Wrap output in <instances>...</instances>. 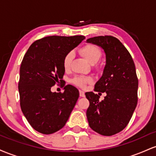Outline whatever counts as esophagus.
<instances>
[{"label":"esophagus","mask_w":156,"mask_h":156,"mask_svg":"<svg viewBox=\"0 0 156 156\" xmlns=\"http://www.w3.org/2000/svg\"><path fill=\"white\" fill-rule=\"evenodd\" d=\"M79 93H80V97H82V98H84V97H85V93H84L83 91L80 90Z\"/></svg>","instance_id":"obj_1"}]
</instances>
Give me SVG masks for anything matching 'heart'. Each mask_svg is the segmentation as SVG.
<instances>
[{
    "mask_svg": "<svg viewBox=\"0 0 156 156\" xmlns=\"http://www.w3.org/2000/svg\"><path fill=\"white\" fill-rule=\"evenodd\" d=\"M80 53L84 58L87 59V62L91 64H96L98 61L101 58L102 53L101 49L98 47V46L94 45L92 44H88L87 45L83 46V48L80 49ZM73 57V52H69L64 57L63 61V66L64 69L67 70L70 67L71 62H72ZM92 82V78H89V77H81L78 76L76 77L73 80V83L77 87H85L86 84Z\"/></svg>",
    "mask_w": 156,
    "mask_h": 156,
    "instance_id": "heart-1",
    "label": "heart"
}]
</instances>
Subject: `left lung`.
Segmentation results:
<instances>
[{
	"label": "left lung",
	"mask_w": 156,
	"mask_h": 156,
	"mask_svg": "<svg viewBox=\"0 0 156 156\" xmlns=\"http://www.w3.org/2000/svg\"><path fill=\"white\" fill-rule=\"evenodd\" d=\"M87 42L99 46L105 52V65L94 91L106 93L102 101L98 94L86 93L89 101L87 119L93 130L109 136L124 129L136 107L139 82L135 64L129 52L116 37L100 36L88 39Z\"/></svg>",
	"instance_id": "1"
}]
</instances>
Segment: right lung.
<instances>
[{
  "label": "right lung",
  "mask_w": 156,
  "mask_h": 156,
  "mask_svg": "<svg viewBox=\"0 0 156 156\" xmlns=\"http://www.w3.org/2000/svg\"><path fill=\"white\" fill-rule=\"evenodd\" d=\"M84 39L83 36L44 37L35 41L23 57L18 83L20 107L39 133L51 134L62 129L76 105L79 97L76 87L65 86L63 93L52 92L51 89L62 82L65 55Z\"/></svg>",
  "instance_id": "add662e5"
}]
</instances>
